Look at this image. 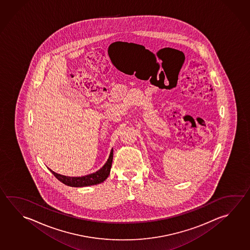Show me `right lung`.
<instances>
[{"mask_svg": "<svg viewBox=\"0 0 250 250\" xmlns=\"http://www.w3.org/2000/svg\"><path fill=\"white\" fill-rule=\"evenodd\" d=\"M113 155L114 151L111 150L110 156L108 159L106 161V163L104 164L103 167L100 168L99 171H97L96 173H91L89 175L82 176V177H68V176H64L61 175L58 173L53 172L51 169V173L55 175V177L59 180L60 182H62L65 185L70 187H86L91 186V185H96V184H100L101 182H104L106 178L108 177L111 167H112V162H113Z\"/></svg>", "mask_w": 250, "mask_h": 250, "instance_id": "1", "label": "right lung"}]
</instances>
